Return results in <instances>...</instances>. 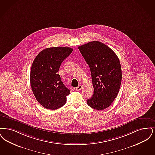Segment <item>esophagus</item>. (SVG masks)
<instances>
[{"label": "esophagus", "mask_w": 155, "mask_h": 155, "mask_svg": "<svg viewBox=\"0 0 155 155\" xmlns=\"http://www.w3.org/2000/svg\"><path fill=\"white\" fill-rule=\"evenodd\" d=\"M81 88H82V86L81 85H79L76 88V90L79 91V90H81Z\"/></svg>", "instance_id": "obj_1"}]
</instances>
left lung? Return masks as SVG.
I'll return each instance as SVG.
<instances>
[{
    "instance_id": "left-lung-1",
    "label": "left lung",
    "mask_w": 155,
    "mask_h": 155,
    "mask_svg": "<svg viewBox=\"0 0 155 155\" xmlns=\"http://www.w3.org/2000/svg\"><path fill=\"white\" fill-rule=\"evenodd\" d=\"M91 71L94 87L88 106L101 110L109 107L119 93L121 81L120 62L114 51L98 41L78 47Z\"/></svg>"
}]
</instances>
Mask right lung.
<instances>
[{"label":"right lung","instance_id":"right-lung-1","mask_svg":"<svg viewBox=\"0 0 155 155\" xmlns=\"http://www.w3.org/2000/svg\"><path fill=\"white\" fill-rule=\"evenodd\" d=\"M72 51L71 47H50L35 58L30 74L31 86L36 100L44 108L55 110L66 103L70 91L58 72L62 62Z\"/></svg>","mask_w":155,"mask_h":155}]
</instances>
